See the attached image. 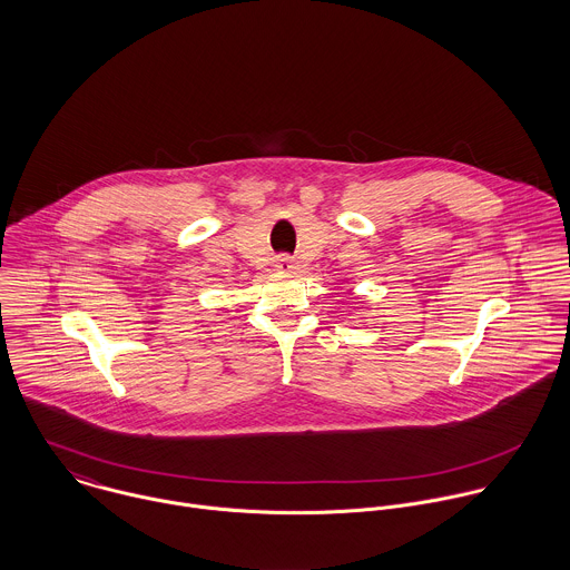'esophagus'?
I'll use <instances>...</instances> for the list:
<instances>
[{"instance_id":"34e87169","label":"esophagus","mask_w":570,"mask_h":570,"mask_svg":"<svg viewBox=\"0 0 570 570\" xmlns=\"http://www.w3.org/2000/svg\"><path fill=\"white\" fill-rule=\"evenodd\" d=\"M281 274H289L294 269V261L289 256H278L276 258V265H274Z\"/></svg>"}]
</instances>
